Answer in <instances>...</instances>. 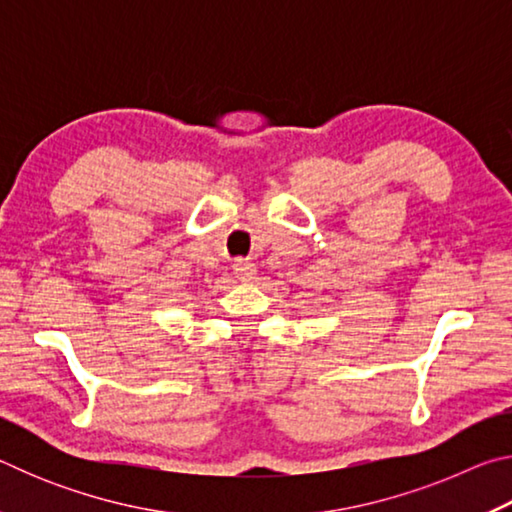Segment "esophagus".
I'll return each instance as SVG.
<instances>
[{
    "label": "esophagus",
    "instance_id": "obj_1",
    "mask_svg": "<svg viewBox=\"0 0 512 512\" xmlns=\"http://www.w3.org/2000/svg\"><path fill=\"white\" fill-rule=\"evenodd\" d=\"M257 268L253 262H248V259H237L235 262V275L239 282H250L255 277Z\"/></svg>",
    "mask_w": 512,
    "mask_h": 512
}]
</instances>
